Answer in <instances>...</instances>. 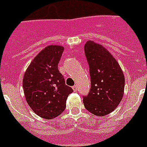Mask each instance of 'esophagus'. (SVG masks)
I'll return each mask as SVG.
<instances>
[{"mask_svg": "<svg viewBox=\"0 0 147 147\" xmlns=\"http://www.w3.org/2000/svg\"><path fill=\"white\" fill-rule=\"evenodd\" d=\"M72 89H73L74 92H76L77 91V85H74L73 87H72Z\"/></svg>", "mask_w": 147, "mask_h": 147, "instance_id": "1", "label": "esophagus"}]
</instances>
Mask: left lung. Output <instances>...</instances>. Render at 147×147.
<instances>
[{"mask_svg":"<svg viewBox=\"0 0 147 147\" xmlns=\"http://www.w3.org/2000/svg\"><path fill=\"white\" fill-rule=\"evenodd\" d=\"M85 53L89 65L91 89L83 97V103L90 113L105 116L114 111L123 98V71L111 53L100 44L88 41Z\"/></svg>","mask_w":147,"mask_h":147,"instance_id":"8db88e82","label":"left lung"}]
</instances>
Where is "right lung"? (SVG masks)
<instances>
[{
    "instance_id": "obj_1",
    "label": "right lung",
    "mask_w": 147,
    "mask_h": 147,
    "mask_svg": "<svg viewBox=\"0 0 147 147\" xmlns=\"http://www.w3.org/2000/svg\"><path fill=\"white\" fill-rule=\"evenodd\" d=\"M64 51L62 46L50 45L38 53L26 69L23 88L26 102L31 109L45 119H53L64 111L69 94L58 64Z\"/></svg>"
}]
</instances>
